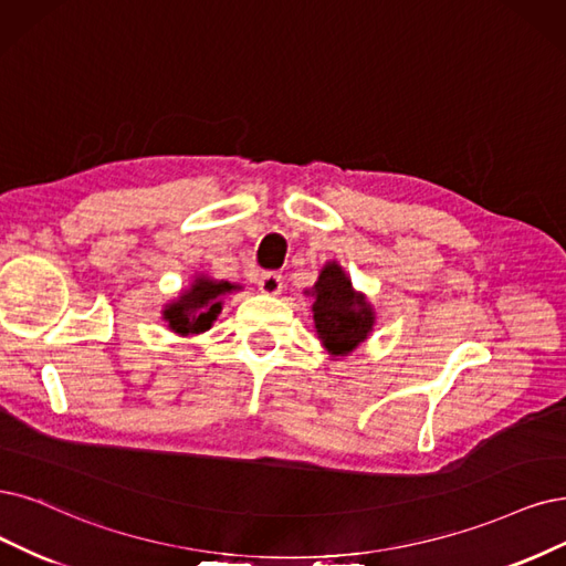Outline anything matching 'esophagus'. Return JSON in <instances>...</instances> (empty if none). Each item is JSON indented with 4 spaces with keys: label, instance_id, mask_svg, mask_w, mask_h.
I'll use <instances>...</instances> for the list:
<instances>
[{
    "label": "esophagus",
    "instance_id": "esophagus-1",
    "mask_svg": "<svg viewBox=\"0 0 566 566\" xmlns=\"http://www.w3.org/2000/svg\"><path fill=\"white\" fill-rule=\"evenodd\" d=\"M282 286H284V280H282L280 272H275V270L261 272V277H259V291H261V294L277 296L280 291H282Z\"/></svg>",
    "mask_w": 566,
    "mask_h": 566
}]
</instances>
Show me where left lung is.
Masks as SVG:
<instances>
[{
	"mask_svg": "<svg viewBox=\"0 0 566 566\" xmlns=\"http://www.w3.org/2000/svg\"><path fill=\"white\" fill-rule=\"evenodd\" d=\"M312 296V319L322 347L333 359L349 357L368 340L375 328V310L366 294L352 286V280L338 261H326L317 282L305 289Z\"/></svg>",
	"mask_w": 566,
	"mask_h": 566,
	"instance_id": "left-lung-1",
	"label": "left lung"
}]
</instances>
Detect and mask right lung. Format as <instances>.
<instances>
[{"mask_svg":"<svg viewBox=\"0 0 566 566\" xmlns=\"http://www.w3.org/2000/svg\"><path fill=\"white\" fill-rule=\"evenodd\" d=\"M238 289L242 286L230 284L226 280H214L200 272L191 284L179 291L175 301L163 307V319L167 322V328L175 331L177 336H198V333H205L214 326L223 310V298Z\"/></svg>","mask_w":566,"mask_h":566,"instance_id":"1","label":"right lung"}]
</instances>
